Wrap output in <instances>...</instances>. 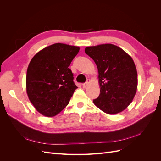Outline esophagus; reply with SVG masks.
Returning a JSON list of instances; mask_svg holds the SVG:
<instances>
[{"mask_svg":"<svg viewBox=\"0 0 161 161\" xmlns=\"http://www.w3.org/2000/svg\"><path fill=\"white\" fill-rule=\"evenodd\" d=\"M89 82H90V80L89 79H87L86 82H85V83L82 84V87H83V88H86V87L88 86V85L89 84Z\"/></svg>","mask_w":161,"mask_h":161,"instance_id":"obj_1","label":"esophagus"}]
</instances>
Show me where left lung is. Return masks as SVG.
<instances>
[{"mask_svg":"<svg viewBox=\"0 0 161 161\" xmlns=\"http://www.w3.org/2000/svg\"><path fill=\"white\" fill-rule=\"evenodd\" d=\"M85 52L94 60L99 72L100 95L94 104L108 114L124 111L137 90L138 75L132 58L110 43L86 47Z\"/></svg>","mask_w":161,"mask_h":161,"instance_id":"obj_1","label":"left lung"}]
</instances>
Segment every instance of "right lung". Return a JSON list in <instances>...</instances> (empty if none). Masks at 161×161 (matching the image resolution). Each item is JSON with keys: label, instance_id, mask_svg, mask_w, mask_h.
I'll use <instances>...</instances> for the list:
<instances>
[{"label": "right lung", "instance_id": "1", "mask_svg": "<svg viewBox=\"0 0 161 161\" xmlns=\"http://www.w3.org/2000/svg\"><path fill=\"white\" fill-rule=\"evenodd\" d=\"M80 48L57 43L37 52L27 68L26 90L38 112L46 117L58 114L77 89L69 66Z\"/></svg>", "mask_w": 161, "mask_h": 161}]
</instances>
